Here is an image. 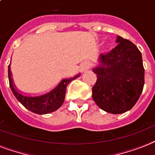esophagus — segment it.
Here are the masks:
<instances>
[{"instance_id":"1","label":"esophagus","mask_w":155,"mask_h":155,"mask_svg":"<svg viewBox=\"0 0 155 155\" xmlns=\"http://www.w3.org/2000/svg\"><path fill=\"white\" fill-rule=\"evenodd\" d=\"M90 66H91V64H90L88 61H84L81 64V70L82 72L86 71L90 68Z\"/></svg>"}]
</instances>
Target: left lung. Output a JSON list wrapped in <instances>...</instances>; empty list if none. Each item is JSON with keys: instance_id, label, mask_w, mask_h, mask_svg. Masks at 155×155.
<instances>
[{"instance_id": "1", "label": "left lung", "mask_w": 155, "mask_h": 155, "mask_svg": "<svg viewBox=\"0 0 155 155\" xmlns=\"http://www.w3.org/2000/svg\"><path fill=\"white\" fill-rule=\"evenodd\" d=\"M118 45L101 54L100 64L93 69L97 80L92 97L97 106L112 114L129 111L135 105L144 86L145 69L141 51L134 44L120 36Z\"/></svg>"}]
</instances>
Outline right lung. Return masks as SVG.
I'll use <instances>...</instances> for the list:
<instances>
[{
  "label": "right lung",
  "instance_id": "obj_1",
  "mask_svg": "<svg viewBox=\"0 0 155 155\" xmlns=\"http://www.w3.org/2000/svg\"><path fill=\"white\" fill-rule=\"evenodd\" d=\"M8 76H9V86L11 91L16 99L23 105L29 111L34 113L43 115V114L51 113L56 111L63 104L65 96L67 85L73 81L74 79L79 77L77 75L74 78L69 79H64L61 81V83L54 89L53 91L49 92L48 94L38 97H26L21 95L15 90L11 78V72L9 69V65L8 67Z\"/></svg>",
  "mask_w": 155,
  "mask_h": 155
}]
</instances>
